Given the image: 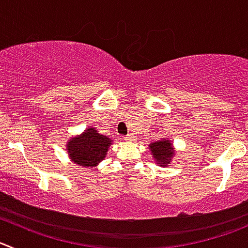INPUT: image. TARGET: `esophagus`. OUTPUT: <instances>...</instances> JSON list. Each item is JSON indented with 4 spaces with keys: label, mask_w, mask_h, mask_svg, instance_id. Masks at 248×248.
<instances>
[{
    "label": "esophagus",
    "mask_w": 248,
    "mask_h": 248,
    "mask_svg": "<svg viewBox=\"0 0 248 248\" xmlns=\"http://www.w3.org/2000/svg\"><path fill=\"white\" fill-rule=\"evenodd\" d=\"M124 140H135V136H132V135H127L126 137H124Z\"/></svg>",
    "instance_id": "1"
}]
</instances>
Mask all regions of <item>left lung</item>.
I'll return each instance as SVG.
<instances>
[{
	"instance_id": "obj_1",
	"label": "left lung",
	"mask_w": 248,
	"mask_h": 248,
	"mask_svg": "<svg viewBox=\"0 0 248 248\" xmlns=\"http://www.w3.org/2000/svg\"><path fill=\"white\" fill-rule=\"evenodd\" d=\"M149 148L152 149L153 156L156 159L158 164H163L166 165L169 161L172 158L173 153L172 148H171V143L168 140H159V142L152 143L149 145Z\"/></svg>"
}]
</instances>
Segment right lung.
Masks as SVG:
<instances>
[{"label": "right lung", "instance_id": "1", "mask_svg": "<svg viewBox=\"0 0 248 248\" xmlns=\"http://www.w3.org/2000/svg\"><path fill=\"white\" fill-rule=\"evenodd\" d=\"M111 140L90 128L77 138H72L67 145L69 156L80 166L92 168L105 158Z\"/></svg>", "mask_w": 248, "mask_h": 248}]
</instances>
